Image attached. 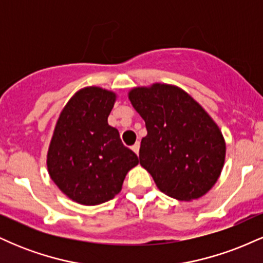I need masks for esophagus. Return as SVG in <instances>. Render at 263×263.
Listing matches in <instances>:
<instances>
[{"label":"esophagus","instance_id":"esophagus-1","mask_svg":"<svg viewBox=\"0 0 263 263\" xmlns=\"http://www.w3.org/2000/svg\"><path fill=\"white\" fill-rule=\"evenodd\" d=\"M131 148L136 153V155H138V153H140V142H136V143L131 147Z\"/></svg>","mask_w":263,"mask_h":263}]
</instances>
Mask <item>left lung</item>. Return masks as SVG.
<instances>
[{
	"instance_id": "obj_1",
	"label": "left lung",
	"mask_w": 263,
	"mask_h": 263,
	"mask_svg": "<svg viewBox=\"0 0 263 263\" xmlns=\"http://www.w3.org/2000/svg\"><path fill=\"white\" fill-rule=\"evenodd\" d=\"M128 99L146 122L140 164L158 189L178 200L203 197L224 167L226 146L218 125L177 86L135 87Z\"/></svg>"
}]
</instances>
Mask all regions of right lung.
I'll use <instances>...</instances> for the list:
<instances>
[{
    "mask_svg": "<svg viewBox=\"0 0 263 263\" xmlns=\"http://www.w3.org/2000/svg\"><path fill=\"white\" fill-rule=\"evenodd\" d=\"M116 93L98 86L78 91L57 121L47 156L49 176L71 200L98 205L119 194L127 172L138 164L107 123Z\"/></svg>",
    "mask_w": 263,
    "mask_h": 263,
    "instance_id": "right-lung-1",
    "label": "right lung"
}]
</instances>
